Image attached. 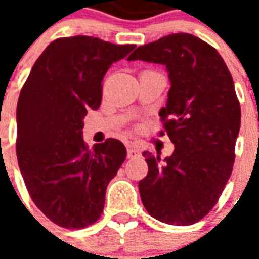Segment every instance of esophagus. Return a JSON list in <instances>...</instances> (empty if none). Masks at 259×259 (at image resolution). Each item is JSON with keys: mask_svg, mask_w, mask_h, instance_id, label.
Masks as SVG:
<instances>
[{"mask_svg": "<svg viewBox=\"0 0 259 259\" xmlns=\"http://www.w3.org/2000/svg\"><path fill=\"white\" fill-rule=\"evenodd\" d=\"M140 157V151L136 147H129L127 148V158H136Z\"/></svg>", "mask_w": 259, "mask_h": 259, "instance_id": "34e87169", "label": "esophagus"}]
</instances>
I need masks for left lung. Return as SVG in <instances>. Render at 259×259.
I'll use <instances>...</instances> for the list:
<instances>
[{"label": "left lung", "instance_id": "obj_1", "mask_svg": "<svg viewBox=\"0 0 259 259\" xmlns=\"http://www.w3.org/2000/svg\"><path fill=\"white\" fill-rule=\"evenodd\" d=\"M127 59L165 65L170 81L159 116L175 151L163 161L143 152V205L161 222L193 225L217 204L233 169L241 111L232 74L215 48L189 33L140 46Z\"/></svg>", "mask_w": 259, "mask_h": 259}]
</instances>
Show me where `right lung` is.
<instances>
[{"label": "right lung", "mask_w": 259, "mask_h": 259, "mask_svg": "<svg viewBox=\"0 0 259 259\" xmlns=\"http://www.w3.org/2000/svg\"><path fill=\"white\" fill-rule=\"evenodd\" d=\"M136 46L97 37L54 40L38 57L16 108V157L27 191L54 223L81 229L101 217L107 186L126 159L116 139L90 150L83 140L87 109H98L109 66Z\"/></svg>", "instance_id": "1"}]
</instances>
